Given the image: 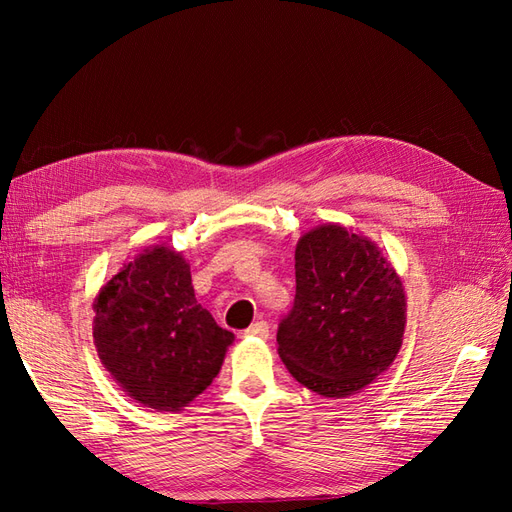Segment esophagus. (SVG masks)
Segmentation results:
<instances>
[{"mask_svg":"<svg viewBox=\"0 0 512 512\" xmlns=\"http://www.w3.org/2000/svg\"><path fill=\"white\" fill-rule=\"evenodd\" d=\"M245 335H250V337H260V339H267V337H269V322H265V320H258V322L250 324V327L245 329Z\"/></svg>","mask_w":512,"mask_h":512,"instance_id":"34e87169","label":"esophagus"}]
</instances>
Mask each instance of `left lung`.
Wrapping results in <instances>:
<instances>
[{
  "label": "left lung",
  "instance_id": "1",
  "mask_svg": "<svg viewBox=\"0 0 512 512\" xmlns=\"http://www.w3.org/2000/svg\"><path fill=\"white\" fill-rule=\"evenodd\" d=\"M297 294L277 327L292 378L324 397L361 391L393 363L406 327V294L391 262L365 237L329 224L294 252Z\"/></svg>",
  "mask_w": 512,
  "mask_h": 512
}]
</instances>
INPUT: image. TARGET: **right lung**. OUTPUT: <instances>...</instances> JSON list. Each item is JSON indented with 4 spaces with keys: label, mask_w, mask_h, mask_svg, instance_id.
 <instances>
[{
    "label": "right lung",
    "mask_w": 512,
    "mask_h": 512,
    "mask_svg": "<svg viewBox=\"0 0 512 512\" xmlns=\"http://www.w3.org/2000/svg\"><path fill=\"white\" fill-rule=\"evenodd\" d=\"M94 312L104 367L138 404L164 412L207 389L235 337L196 303L190 265L164 245L128 262L100 290Z\"/></svg>",
    "instance_id": "1"
}]
</instances>
